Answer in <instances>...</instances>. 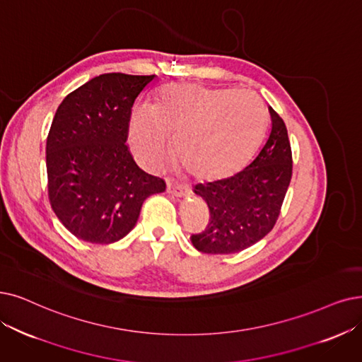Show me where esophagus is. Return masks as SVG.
I'll list each match as a JSON object with an SVG mask.
<instances>
[{
	"label": "esophagus",
	"instance_id": "esophagus-1",
	"mask_svg": "<svg viewBox=\"0 0 362 362\" xmlns=\"http://www.w3.org/2000/svg\"><path fill=\"white\" fill-rule=\"evenodd\" d=\"M168 192L173 196H185L187 187L184 184H178V182H168Z\"/></svg>",
	"mask_w": 362,
	"mask_h": 362
}]
</instances>
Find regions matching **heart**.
I'll return each mask as SVG.
<instances>
[{
    "label": "heart",
    "mask_w": 362,
    "mask_h": 362,
    "mask_svg": "<svg viewBox=\"0 0 362 362\" xmlns=\"http://www.w3.org/2000/svg\"><path fill=\"white\" fill-rule=\"evenodd\" d=\"M267 123L263 99L250 90L172 86L156 103L131 115L129 136L141 165L160 168L170 136L182 165L194 177L220 180L238 172L255 153Z\"/></svg>",
    "instance_id": "obj_1"
}]
</instances>
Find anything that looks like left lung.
Returning a JSON list of instances; mask_svg holds the SVG:
<instances>
[{"label":"left lung","mask_w":362,"mask_h":362,"mask_svg":"<svg viewBox=\"0 0 362 362\" xmlns=\"http://www.w3.org/2000/svg\"><path fill=\"white\" fill-rule=\"evenodd\" d=\"M269 112L270 132L254 160L233 177L194 187L211 215L206 228L190 238L197 251H243L276 224L293 175V154L284 120L272 107Z\"/></svg>","instance_id":"8db88e82"}]
</instances>
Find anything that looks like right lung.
<instances>
[{"label":"right lung","instance_id":"obj_1","mask_svg":"<svg viewBox=\"0 0 362 362\" xmlns=\"http://www.w3.org/2000/svg\"><path fill=\"white\" fill-rule=\"evenodd\" d=\"M154 76H98L57 107L46 146L53 212L76 238L117 242L131 231L148 196L166 182L144 172L126 146L135 99Z\"/></svg>","mask_w":362,"mask_h":362}]
</instances>
